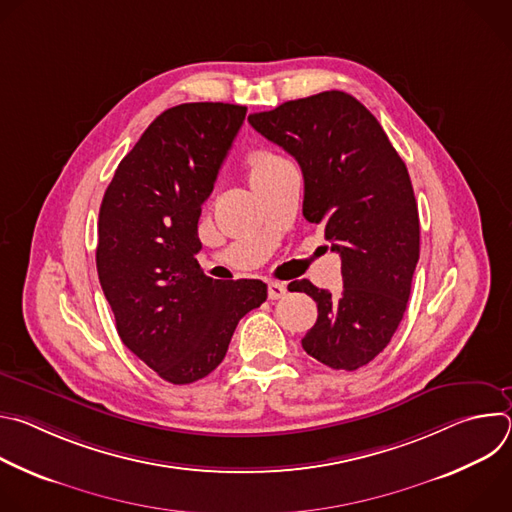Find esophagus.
<instances>
[{
    "instance_id": "1",
    "label": "esophagus",
    "mask_w": 512,
    "mask_h": 512,
    "mask_svg": "<svg viewBox=\"0 0 512 512\" xmlns=\"http://www.w3.org/2000/svg\"><path fill=\"white\" fill-rule=\"evenodd\" d=\"M285 294H287V287H285L283 283H279V281H269V285H267V296H269V300H281Z\"/></svg>"
}]
</instances>
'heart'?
I'll list each match as a JSON object with an SVG mask.
<instances>
[{
    "instance_id": "heart-1",
    "label": "heart",
    "mask_w": 512,
    "mask_h": 512,
    "mask_svg": "<svg viewBox=\"0 0 512 512\" xmlns=\"http://www.w3.org/2000/svg\"><path fill=\"white\" fill-rule=\"evenodd\" d=\"M285 160L279 158L277 154L269 152V150H255L249 154L247 158V168H249V180L251 184H255L261 176L273 172L275 168L283 166Z\"/></svg>"
}]
</instances>
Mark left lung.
Returning <instances> with one entry per match:
<instances>
[{"instance_id": "left-lung-1", "label": "left lung", "mask_w": 512, "mask_h": 512, "mask_svg": "<svg viewBox=\"0 0 512 512\" xmlns=\"http://www.w3.org/2000/svg\"><path fill=\"white\" fill-rule=\"evenodd\" d=\"M249 123L294 156L304 174V216L322 225L342 261L338 296L308 279L318 320L304 350L336 371H356L391 342L419 261V214L405 162L375 115L342 91L287 101Z\"/></svg>"}]
</instances>
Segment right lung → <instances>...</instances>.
I'll return each instance as SVG.
<instances>
[{"label":"right lung","instance_id":"obj_1","mask_svg":"<svg viewBox=\"0 0 512 512\" xmlns=\"http://www.w3.org/2000/svg\"><path fill=\"white\" fill-rule=\"evenodd\" d=\"M247 107L184 103L121 160L99 210L97 271L119 338L172 385L223 362L239 320L267 300L259 279L216 281L194 255L198 218Z\"/></svg>","mask_w":512,"mask_h":512}]
</instances>
